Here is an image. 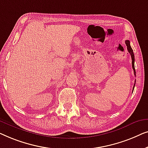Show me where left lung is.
<instances>
[{
	"instance_id": "1",
	"label": "left lung",
	"mask_w": 148,
	"mask_h": 148,
	"mask_svg": "<svg viewBox=\"0 0 148 148\" xmlns=\"http://www.w3.org/2000/svg\"><path fill=\"white\" fill-rule=\"evenodd\" d=\"M125 44L127 45V50L129 51V53H130L131 55V57H132V68H133V70H134V74L135 76H136V70H135V66H134V62H135V58H134V51H133V49L132 48V47H131L130 45V42L129 40H126L125 41ZM136 82V80H135V82ZM135 84H136V83L134 84V88H133V91H134V87H135Z\"/></svg>"
}]
</instances>
